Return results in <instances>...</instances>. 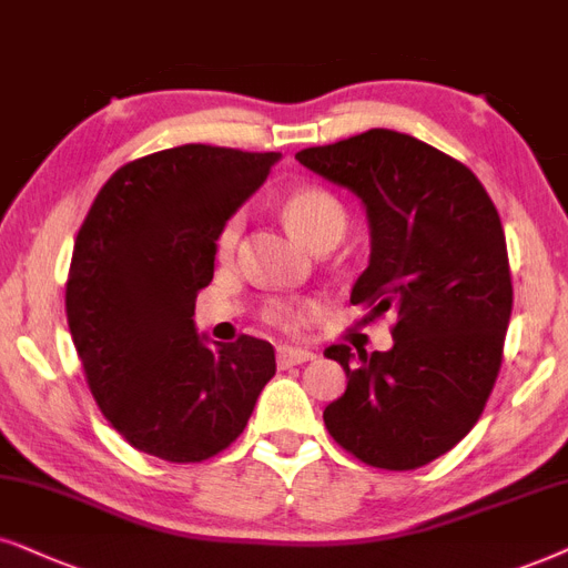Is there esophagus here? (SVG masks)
Segmentation results:
<instances>
[{
	"mask_svg": "<svg viewBox=\"0 0 568 568\" xmlns=\"http://www.w3.org/2000/svg\"><path fill=\"white\" fill-rule=\"evenodd\" d=\"M316 353L312 351H304V347H277V366L280 368H291V366H298V363H306V361H314Z\"/></svg>",
	"mask_w": 568,
	"mask_h": 568,
	"instance_id": "esophagus-1",
	"label": "esophagus"
}]
</instances>
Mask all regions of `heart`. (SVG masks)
Instances as JSON below:
<instances>
[{
	"label": "heart",
	"instance_id": "b5f03b06",
	"mask_svg": "<svg viewBox=\"0 0 568 568\" xmlns=\"http://www.w3.org/2000/svg\"><path fill=\"white\" fill-rule=\"evenodd\" d=\"M283 217L285 223L291 225V231L296 236L314 248L322 246H335L347 229V210L343 202H339L337 194L327 192L322 186H301L293 189V192L283 200ZM241 231H244V217L239 213L231 215L229 221L223 223L221 233H217V256L221 260H229L236 252ZM314 301H270L267 308H264V316L275 324L293 322L296 316L314 312Z\"/></svg>",
	"mask_w": 568,
	"mask_h": 568
}]
</instances>
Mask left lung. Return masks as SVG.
<instances>
[{
    "label": "left lung",
    "mask_w": 568,
    "mask_h": 568,
    "mask_svg": "<svg viewBox=\"0 0 568 568\" xmlns=\"http://www.w3.org/2000/svg\"><path fill=\"white\" fill-rule=\"evenodd\" d=\"M296 161L363 202L372 256L351 301L397 314L389 351H324L347 376L324 426L361 463L415 470L463 442L501 368L514 296L501 217L467 165L403 132L368 130Z\"/></svg>",
    "instance_id": "1"
}]
</instances>
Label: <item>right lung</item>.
<instances>
[{
	"instance_id": "obj_1",
	"label": "right lung",
	"mask_w": 568,
	"mask_h": 568,
	"mask_svg": "<svg viewBox=\"0 0 568 568\" xmlns=\"http://www.w3.org/2000/svg\"><path fill=\"white\" fill-rule=\"evenodd\" d=\"M280 153L181 145L132 161L98 192L74 241L67 322L105 420L134 449L202 463L231 447L275 376V347H210L194 298L223 223Z\"/></svg>"
}]
</instances>
